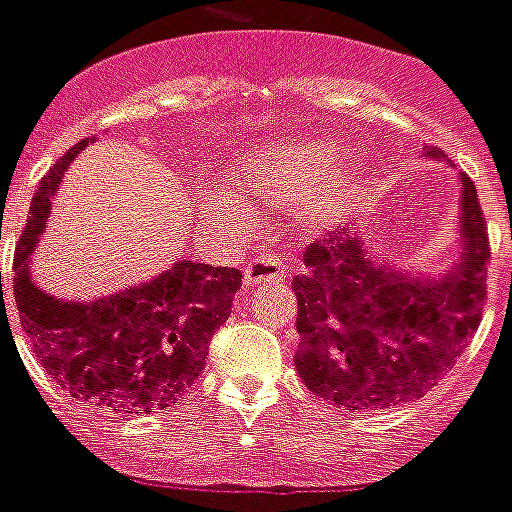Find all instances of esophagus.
Wrapping results in <instances>:
<instances>
[{
	"instance_id": "esophagus-1",
	"label": "esophagus",
	"mask_w": 512,
	"mask_h": 512,
	"mask_svg": "<svg viewBox=\"0 0 512 512\" xmlns=\"http://www.w3.org/2000/svg\"><path fill=\"white\" fill-rule=\"evenodd\" d=\"M285 275V261L280 256H272V253H264V256H256L253 261H248L243 269V277L248 285L256 283H269V280H280Z\"/></svg>"
}]
</instances>
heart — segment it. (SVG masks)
<instances>
[{"mask_svg":"<svg viewBox=\"0 0 512 512\" xmlns=\"http://www.w3.org/2000/svg\"><path fill=\"white\" fill-rule=\"evenodd\" d=\"M342 157L336 144L269 146L240 165V184L272 208H296L299 227L328 229L344 219L358 192L355 173H336ZM211 211L227 224H243L253 213L235 189H221Z\"/></svg>","mask_w":512,"mask_h":512,"instance_id":"obj_1","label":"heart"}]
</instances>
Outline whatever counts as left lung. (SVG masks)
<instances>
[{"mask_svg": "<svg viewBox=\"0 0 512 512\" xmlns=\"http://www.w3.org/2000/svg\"><path fill=\"white\" fill-rule=\"evenodd\" d=\"M427 157L443 160L438 146ZM462 178V256L422 277L371 256L360 235L336 232L304 251L293 277L299 301L296 371L320 398L374 411L422 398L481 326L489 235L475 184Z\"/></svg>", "mask_w": 512, "mask_h": 512, "instance_id": "obj_1", "label": "left lung"}]
</instances>
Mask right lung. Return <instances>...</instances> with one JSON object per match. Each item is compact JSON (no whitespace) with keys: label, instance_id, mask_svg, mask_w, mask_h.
<instances>
[{"label":"right lung","instance_id":"add662e5","mask_svg":"<svg viewBox=\"0 0 512 512\" xmlns=\"http://www.w3.org/2000/svg\"><path fill=\"white\" fill-rule=\"evenodd\" d=\"M90 141L95 138L71 146L31 197L29 224L13 259L21 326L42 368L71 398L128 417L165 411L202 374L208 344L227 323L243 272L178 261L149 283L95 301H63L37 288L29 261L53 208L50 197Z\"/></svg>","mask_w":512,"mask_h":512}]
</instances>
